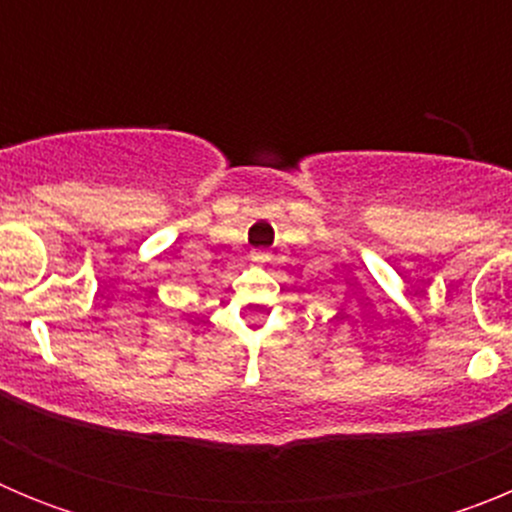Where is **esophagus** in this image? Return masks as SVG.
<instances>
[{"mask_svg": "<svg viewBox=\"0 0 512 512\" xmlns=\"http://www.w3.org/2000/svg\"><path fill=\"white\" fill-rule=\"evenodd\" d=\"M251 261H253V264H269L271 253L266 251V248H253V251H251Z\"/></svg>", "mask_w": 512, "mask_h": 512, "instance_id": "obj_1", "label": "esophagus"}]
</instances>
